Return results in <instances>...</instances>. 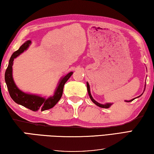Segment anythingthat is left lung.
<instances>
[{
	"label": "left lung",
	"mask_w": 154,
	"mask_h": 154,
	"mask_svg": "<svg viewBox=\"0 0 154 154\" xmlns=\"http://www.w3.org/2000/svg\"><path fill=\"white\" fill-rule=\"evenodd\" d=\"M86 84H87V90H88V92L89 97H90V99H91V101H92V102H93V103H94L95 105H97V106L100 107V108H110V107L112 106V105L113 104V103H105V104H101V103H98V102H97V101H95V100L93 99V97H92L91 93H90V85H89V84H88V82H87ZM145 86H146V85H145V89H144V90H145ZM144 91H145V90H144ZM142 94H143V93H142ZM142 94H140V96L138 97H140ZM138 97H137V98H138ZM135 99H136V98H134V99H131V100H129V101H128V100H125V102H131V101H132L133 100H134Z\"/></svg>",
	"instance_id": "obj_1"
}]
</instances>
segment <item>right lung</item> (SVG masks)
Listing matches in <instances>:
<instances>
[{
    "label": "right lung",
    "instance_id": "obj_1",
    "mask_svg": "<svg viewBox=\"0 0 154 154\" xmlns=\"http://www.w3.org/2000/svg\"><path fill=\"white\" fill-rule=\"evenodd\" d=\"M31 40L26 41L19 48L18 51H15L12 54L10 60H9V65L5 71V80L7 89H8L10 97L16 103L21 105V106L34 112L38 110H47V109L54 107L57 103V102L60 101L62 96L64 84L68 79L71 77L73 72H68L65 76L61 77L57 84V86L56 87L54 94L53 96H51L48 98L42 97L40 95L26 93V92H24L23 90H20L14 82L12 66H13L14 59L20 55L21 53H23L24 51L27 49L29 46L31 45Z\"/></svg>",
    "mask_w": 154,
    "mask_h": 154
}]
</instances>
